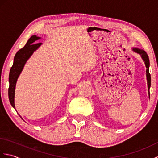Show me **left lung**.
I'll return each instance as SVG.
<instances>
[{
	"label": "left lung",
	"mask_w": 158,
	"mask_h": 158,
	"mask_svg": "<svg viewBox=\"0 0 158 158\" xmlns=\"http://www.w3.org/2000/svg\"><path fill=\"white\" fill-rule=\"evenodd\" d=\"M133 50L135 52H137L139 54L141 55L142 58L143 59L144 61H145V66H146V68H147V70H146V73H147V85H148V90H149V95L150 96V93H149V88H150V86H151V75H150V73H149V56L147 55V53L144 51V50L142 49H136L135 48L133 49Z\"/></svg>",
	"instance_id": "obj_1"
}]
</instances>
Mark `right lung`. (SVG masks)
Segmentation results:
<instances>
[{
    "label": "right lung",
    "instance_id": "1",
    "mask_svg": "<svg viewBox=\"0 0 158 158\" xmlns=\"http://www.w3.org/2000/svg\"><path fill=\"white\" fill-rule=\"evenodd\" d=\"M40 38L36 35L32 36L28 39L25 46L23 48L20 49L15 55L13 66L10 69L9 72V87L8 90L9 101L13 108H15L14 95L17 79H18L19 74L21 73L26 62L31 57L33 52L41 45V43H35L36 40H38Z\"/></svg>",
    "mask_w": 158,
    "mask_h": 158
}]
</instances>
